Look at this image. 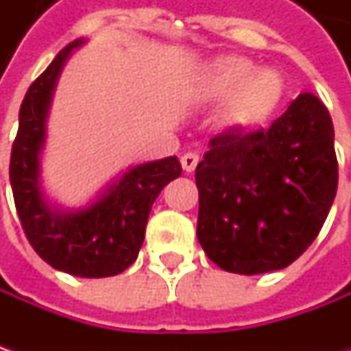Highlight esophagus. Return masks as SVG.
<instances>
[{
  "instance_id": "esophagus-1",
  "label": "esophagus",
  "mask_w": 351,
  "mask_h": 351,
  "mask_svg": "<svg viewBox=\"0 0 351 351\" xmlns=\"http://www.w3.org/2000/svg\"><path fill=\"white\" fill-rule=\"evenodd\" d=\"M197 164H199V154L197 152H187V154L182 156L183 171H187V173L195 171Z\"/></svg>"
}]
</instances>
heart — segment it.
<instances>
[{"label": "heart", "instance_id": "heart-1", "mask_svg": "<svg viewBox=\"0 0 351 351\" xmlns=\"http://www.w3.org/2000/svg\"><path fill=\"white\" fill-rule=\"evenodd\" d=\"M197 99L221 105V121L236 130L265 125L285 95V82L274 68L256 64L238 54H221L209 60L197 75Z\"/></svg>", "mask_w": 351, "mask_h": 351}]
</instances>
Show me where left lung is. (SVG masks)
I'll return each instance as SVG.
<instances>
[{
	"instance_id": "left-lung-1",
	"label": "left lung",
	"mask_w": 351,
	"mask_h": 351,
	"mask_svg": "<svg viewBox=\"0 0 351 351\" xmlns=\"http://www.w3.org/2000/svg\"><path fill=\"white\" fill-rule=\"evenodd\" d=\"M197 238L224 271L258 276L313 244L338 189L330 113L301 93L267 130L228 128L195 169Z\"/></svg>"
}]
</instances>
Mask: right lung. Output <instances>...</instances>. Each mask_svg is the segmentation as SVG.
<instances>
[{"label":"right lung","instance_id":"add662e5","mask_svg":"<svg viewBox=\"0 0 351 351\" xmlns=\"http://www.w3.org/2000/svg\"><path fill=\"white\" fill-rule=\"evenodd\" d=\"M84 43L77 38L62 48L27 91L11 148L9 182L21 226L45 262L75 277H111L134 263L156 197L182 176V164L176 156L138 164L82 209L48 201L40 183L47 117L62 68Z\"/></svg>","mask_w":351,"mask_h":351}]
</instances>
